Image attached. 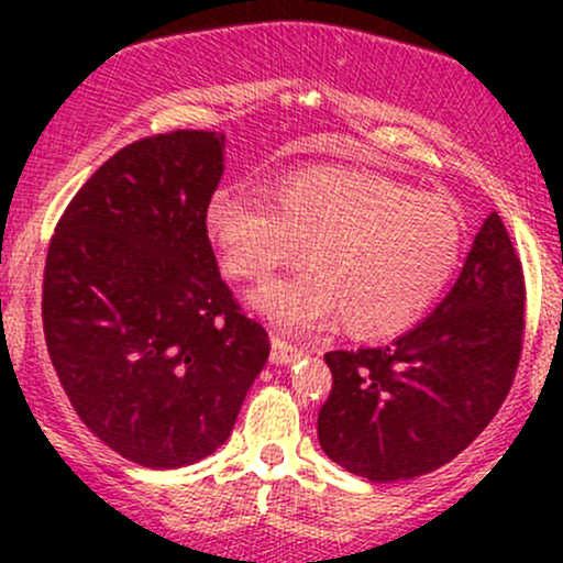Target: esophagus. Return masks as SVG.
Wrapping results in <instances>:
<instances>
[{"label": "esophagus", "mask_w": 563, "mask_h": 563, "mask_svg": "<svg viewBox=\"0 0 563 563\" xmlns=\"http://www.w3.org/2000/svg\"><path fill=\"white\" fill-rule=\"evenodd\" d=\"M301 354V349L296 344H290V341L283 339V335H273V352H269V360H273L275 365H286V363H294L296 357Z\"/></svg>", "instance_id": "esophagus-1"}]
</instances>
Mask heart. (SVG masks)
Masks as SVG:
<instances>
[{
	"instance_id": "heart-1",
	"label": "heart",
	"mask_w": 563,
	"mask_h": 563,
	"mask_svg": "<svg viewBox=\"0 0 563 563\" xmlns=\"http://www.w3.org/2000/svg\"><path fill=\"white\" fill-rule=\"evenodd\" d=\"M206 235L235 280H267L307 254V269L254 296L277 325L307 331L339 314L346 333L384 339L439 299L461 260L463 222L442 196L376 172L318 166L275 183L269 203L217 190Z\"/></svg>"
}]
</instances>
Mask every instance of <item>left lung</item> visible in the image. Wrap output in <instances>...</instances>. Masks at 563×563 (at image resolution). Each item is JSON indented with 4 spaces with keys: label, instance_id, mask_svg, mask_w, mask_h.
<instances>
[{
    "label": "left lung",
    "instance_id": "8db88e82",
    "mask_svg": "<svg viewBox=\"0 0 563 563\" xmlns=\"http://www.w3.org/2000/svg\"><path fill=\"white\" fill-rule=\"evenodd\" d=\"M525 273L497 214L421 325L389 346L325 354L333 389L318 416L325 455L371 482L437 471L506 402L525 346Z\"/></svg>",
    "mask_w": 563,
    "mask_h": 563
}]
</instances>
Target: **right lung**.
Here are the masks:
<instances>
[{
  "instance_id": "add662e5",
  "label": "right lung",
  "mask_w": 563,
  "mask_h": 563,
  "mask_svg": "<svg viewBox=\"0 0 563 563\" xmlns=\"http://www.w3.org/2000/svg\"><path fill=\"white\" fill-rule=\"evenodd\" d=\"M222 145L177 129L121 147L47 249L42 320L63 389L92 434L145 468L211 455L269 357L206 235Z\"/></svg>"
}]
</instances>
